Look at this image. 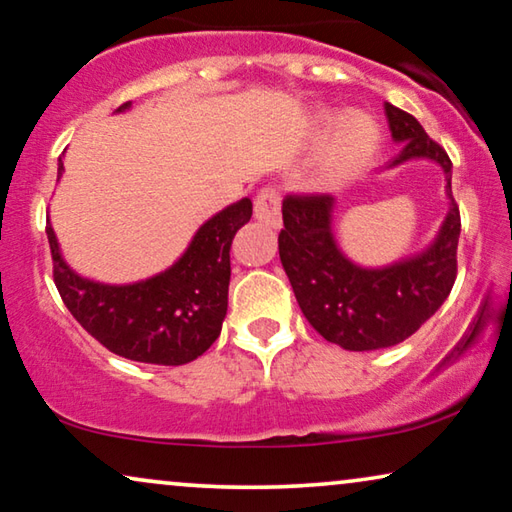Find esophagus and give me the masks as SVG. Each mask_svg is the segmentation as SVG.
Masks as SVG:
<instances>
[{
    "mask_svg": "<svg viewBox=\"0 0 512 512\" xmlns=\"http://www.w3.org/2000/svg\"><path fill=\"white\" fill-rule=\"evenodd\" d=\"M254 214L258 221L277 228L281 224V194L277 187H263L254 198Z\"/></svg>",
    "mask_w": 512,
    "mask_h": 512,
    "instance_id": "obj_1",
    "label": "esophagus"
}]
</instances>
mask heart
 Instances as JSON below:
<instances>
[{
	"mask_svg": "<svg viewBox=\"0 0 512 512\" xmlns=\"http://www.w3.org/2000/svg\"><path fill=\"white\" fill-rule=\"evenodd\" d=\"M335 122V115H321V127L328 129ZM379 127L365 113H346L332 133L321 161H318V177L325 184H335L355 173L372 157L379 145Z\"/></svg>",
	"mask_w": 512,
	"mask_h": 512,
	"instance_id": "1",
	"label": "heart"
}]
</instances>
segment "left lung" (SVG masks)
<instances>
[{"label":"left lung","instance_id":"8db88e82","mask_svg":"<svg viewBox=\"0 0 512 512\" xmlns=\"http://www.w3.org/2000/svg\"><path fill=\"white\" fill-rule=\"evenodd\" d=\"M385 117L392 138L404 143L390 166L425 157L446 170L450 212L425 254L383 270L358 268L332 240V196L288 194L281 205L279 258L295 300L311 328L346 351H374L404 342L443 305L457 277L462 221L450 187V157L413 115L385 103Z\"/></svg>","mask_w":512,"mask_h":512}]
</instances>
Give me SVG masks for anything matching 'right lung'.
<instances>
[{"mask_svg":"<svg viewBox=\"0 0 512 512\" xmlns=\"http://www.w3.org/2000/svg\"><path fill=\"white\" fill-rule=\"evenodd\" d=\"M127 106L122 103L117 110ZM62 170L59 159L57 173ZM249 219L251 201L242 198L198 228L173 268L129 286L78 277L59 256L48 224L55 286L73 318L108 351L150 365H184L219 337L228 309L231 244Z\"/></svg>","mask_w":512,"mask_h":512,"instance_id":"1","label":"right lung"}]
</instances>
